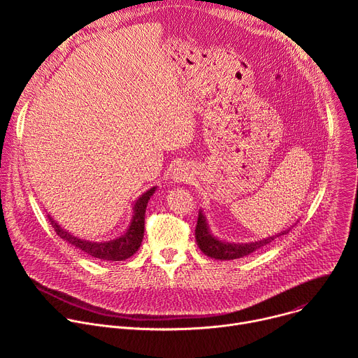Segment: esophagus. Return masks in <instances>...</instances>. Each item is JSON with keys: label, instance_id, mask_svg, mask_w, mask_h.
<instances>
[{"label": "esophagus", "instance_id": "obj_1", "mask_svg": "<svg viewBox=\"0 0 358 358\" xmlns=\"http://www.w3.org/2000/svg\"><path fill=\"white\" fill-rule=\"evenodd\" d=\"M171 178L176 181V182H188L191 180V173L188 170V167L185 166H178L177 169H174L173 174H171Z\"/></svg>", "mask_w": 358, "mask_h": 358}]
</instances>
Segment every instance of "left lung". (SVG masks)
<instances>
[{
    "mask_svg": "<svg viewBox=\"0 0 358 358\" xmlns=\"http://www.w3.org/2000/svg\"><path fill=\"white\" fill-rule=\"evenodd\" d=\"M289 231H290V228L275 235V236H269V238L258 241V242L228 243V242L218 241L215 236L211 235L207 221H206V217L202 215V211L199 210L196 228H195V238H196V243H198L199 249L206 253L207 257L214 258V259H221V261H231V259H238V258L246 257V255L268 245L273 239H276L282 235H286Z\"/></svg>",
    "mask_w": 358,
    "mask_h": 358,
    "instance_id": "8db88e82",
    "label": "left lung"
}]
</instances>
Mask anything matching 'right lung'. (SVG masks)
<instances>
[{"label": "right lung", "instance_id": "right-lung-1", "mask_svg": "<svg viewBox=\"0 0 358 358\" xmlns=\"http://www.w3.org/2000/svg\"><path fill=\"white\" fill-rule=\"evenodd\" d=\"M156 191V187L150 188L148 191H145L134 203V215L130 224V228L127 229V232L122 236H119L117 239L109 241V242H89V241H82L73 235H71L69 232H66L65 229H62L52 218L48 215V220L50 222V225L54 227L55 232L65 241H68L69 243H72L73 246L82 249L83 252H86L87 255L93 258H99L103 261H124L127 258H130L133 253H136V250L140 248L141 241H143V235H144V214H145V207L147 202L150 199V196L152 195V192Z\"/></svg>", "mask_w": 358, "mask_h": 358}]
</instances>
